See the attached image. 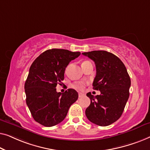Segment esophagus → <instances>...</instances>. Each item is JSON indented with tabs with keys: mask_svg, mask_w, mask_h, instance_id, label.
<instances>
[{
	"mask_svg": "<svg viewBox=\"0 0 150 150\" xmlns=\"http://www.w3.org/2000/svg\"><path fill=\"white\" fill-rule=\"evenodd\" d=\"M85 96V94H83V93H79V98H82V97H83Z\"/></svg>",
	"mask_w": 150,
	"mask_h": 150,
	"instance_id": "esophagus-1",
	"label": "esophagus"
}]
</instances>
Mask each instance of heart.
I'll use <instances>...</instances> for the list:
<instances>
[{"instance_id": "b5f03b06", "label": "heart", "mask_w": 150, "mask_h": 150, "mask_svg": "<svg viewBox=\"0 0 150 150\" xmlns=\"http://www.w3.org/2000/svg\"><path fill=\"white\" fill-rule=\"evenodd\" d=\"M85 86H86V83H83V82H79V83L73 84V87L76 88V89L80 90H83L84 88H85Z\"/></svg>"}]
</instances>
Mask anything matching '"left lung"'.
<instances>
[{"label":"left lung","instance_id":"left-lung-1","mask_svg":"<svg viewBox=\"0 0 150 150\" xmlns=\"http://www.w3.org/2000/svg\"><path fill=\"white\" fill-rule=\"evenodd\" d=\"M95 63L96 75L93 89L100 95L87 93L90 105L86 109V117L92 123L107 126L119 119L128 97L130 78L121 60L112 53L103 50L82 53Z\"/></svg>","mask_w":150,"mask_h":150}]
</instances>
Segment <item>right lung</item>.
I'll return each instance as SVG.
<instances>
[{"instance_id": "add662e5", "label": "right lung", "mask_w": 150, "mask_h": 150, "mask_svg": "<svg viewBox=\"0 0 150 150\" xmlns=\"http://www.w3.org/2000/svg\"><path fill=\"white\" fill-rule=\"evenodd\" d=\"M81 53L67 50H46L33 62L25 82L26 104L34 120L51 127L63 121L71 105L78 98L74 89L57 92V84L62 85L65 69Z\"/></svg>"}]
</instances>
